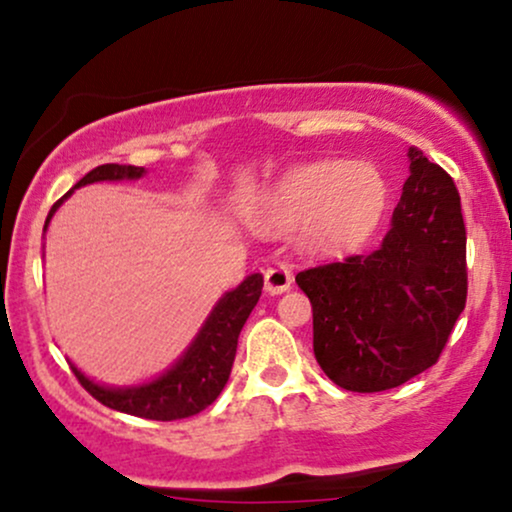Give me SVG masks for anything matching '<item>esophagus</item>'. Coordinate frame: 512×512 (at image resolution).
<instances>
[{
  "label": "esophagus",
  "mask_w": 512,
  "mask_h": 512,
  "mask_svg": "<svg viewBox=\"0 0 512 512\" xmlns=\"http://www.w3.org/2000/svg\"><path fill=\"white\" fill-rule=\"evenodd\" d=\"M291 283H293V274L286 264H274V267H269L267 272H264V291L267 293L279 295L283 291H288Z\"/></svg>",
  "instance_id": "obj_1"
}]
</instances>
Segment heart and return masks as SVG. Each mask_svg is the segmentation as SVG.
Wrapping results in <instances>:
<instances>
[{"label":"heart","instance_id":"obj_1","mask_svg":"<svg viewBox=\"0 0 512 512\" xmlns=\"http://www.w3.org/2000/svg\"><path fill=\"white\" fill-rule=\"evenodd\" d=\"M389 195V181L377 164L322 159L293 166L264 188L250 209V221L262 231H291L305 224L312 248L341 252L377 229Z\"/></svg>","mask_w":512,"mask_h":512}]
</instances>
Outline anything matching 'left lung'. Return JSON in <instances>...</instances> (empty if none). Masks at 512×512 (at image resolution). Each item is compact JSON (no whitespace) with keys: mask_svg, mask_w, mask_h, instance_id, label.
<instances>
[{"mask_svg":"<svg viewBox=\"0 0 512 512\" xmlns=\"http://www.w3.org/2000/svg\"><path fill=\"white\" fill-rule=\"evenodd\" d=\"M410 178L377 250L295 276L312 303L324 374L357 393L396 389L439 360L465 310V221L453 178L410 147Z\"/></svg>","mask_w":512,"mask_h":512,"instance_id":"left-lung-1","label":"left lung"}]
</instances>
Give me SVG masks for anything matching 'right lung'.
Listing matches in <instances>:
<instances>
[{
    "label": "right lung",
    "mask_w": 512,
    "mask_h": 512,
    "mask_svg": "<svg viewBox=\"0 0 512 512\" xmlns=\"http://www.w3.org/2000/svg\"><path fill=\"white\" fill-rule=\"evenodd\" d=\"M145 174L147 171L143 166L131 164H102L88 171L69 193L54 202L45 219V231L61 202L69 200L76 188L100 181H138ZM262 286V274H250L245 276V281H240V286L221 295L207 315L205 324L190 341V346L183 350V355L152 381L135 386H104L85 377L71 362L73 374L92 398H97L107 408L126 412V415L157 422L183 420V417L197 415L217 400L226 381H229L240 329L248 322L252 307L260 300Z\"/></svg>",
    "instance_id": "add662e5"
}]
</instances>
